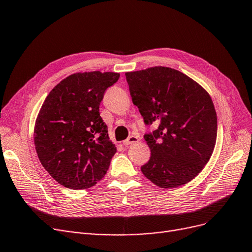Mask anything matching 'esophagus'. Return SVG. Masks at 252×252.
<instances>
[{"mask_svg": "<svg viewBox=\"0 0 252 252\" xmlns=\"http://www.w3.org/2000/svg\"><path fill=\"white\" fill-rule=\"evenodd\" d=\"M137 142H139V138L137 136H129L126 140H125L123 142L124 145H130V144H134V143H137Z\"/></svg>", "mask_w": 252, "mask_h": 252, "instance_id": "obj_1", "label": "esophagus"}]
</instances>
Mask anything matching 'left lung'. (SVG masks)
I'll use <instances>...</instances> for the list:
<instances>
[{"mask_svg": "<svg viewBox=\"0 0 252 252\" xmlns=\"http://www.w3.org/2000/svg\"><path fill=\"white\" fill-rule=\"evenodd\" d=\"M133 104L146 125L151 156L142 173L161 189L191 181L209 161L216 143L217 116L210 94L185 74L168 67L126 72Z\"/></svg>", "mask_w": 252, "mask_h": 252, "instance_id": "left-lung-1", "label": "left lung"}]
</instances>
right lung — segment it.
<instances>
[{
  "mask_svg": "<svg viewBox=\"0 0 252 252\" xmlns=\"http://www.w3.org/2000/svg\"><path fill=\"white\" fill-rule=\"evenodd\" d=\"M114 72L75 73L53 87L36 119L34 143L42 166L63 187L85 189L107 173L116 147L100 116Z\"/></svg>",
  "mask_w": 252,
  "mask_h": 252,
  "instance_id": "right-lung-1",
  "label": "right lung"
}]
</instances>
